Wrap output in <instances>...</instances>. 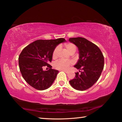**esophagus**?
Masks as SVG:
<instances>
[{"label": "esophagus", "mask_w": 122, "mask_h": 122, "mask_svg": "<svg viewBox=\"0 0 122 122\" xmlns=\"http://www.w3.org/2000/svg\"><path fill=\"white\" fill-rule=\"evenodd\" d=\"M62 71H63L64 72H65V73H67V74L69 73V71H65V70H63Z\"/></svg>", "instance_id": "1"}]
</instances>
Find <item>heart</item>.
<instances>
[{
	"label": "heart",
	"mask_w": 122,
	"mask_h": 122,
	"mask_svg": "<svg viewBox=\"0 0 122 122\" xmlns=\"http://www.w3.org/2000/svg\"><path fill=\"white\" fill-rule=\"evenodd\" d=\"M65 46L68 51L71 54H74L76 51V49H77V47L73 43H68V44L65 45ZM60 50V48L59 46H56L54 48L52 54L53 59L57 58ZM72 64H73V62L71 61H65L62 60H60L55 62L54 64V67L55 69H57L67 70L68 69V68Z\"/></svg>",
	"instance_id": "b5f03b06"
}]
</instances>
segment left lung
Masks as SVG:
<instances>
[{
	"instance_id": "1",
	"label": "left lung",
	"mask_w": 122,
	"mask_h": 122,
	"mask_svg": "<svg viewBox=\"0 0 122 122\" xmlns=\"http://www.w3.org/2000/svg\"><path fill=\"white\" fill-rule=\"evenodd\" d=\"M69 41L78 47L79 60L74 67L81 70L75 73L70 84L80 91L86 90L97 81L104 68V56L98 46L84 38H69Z\"/></svg>"
}]
</instances>
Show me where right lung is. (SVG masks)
Returning <instances> with one entry per match:
<instances>
[{
    "label": "right lung",
    "mask_w": 122,
    "mask_h": 122,
    "mask_svg": "<svg viewBox=\"0 0 122 122\" xmlns=\"http://www.w3.org/2000/svg\"><path fill=\"white\" fill-rule=\"evenodd\" d=\"M64 41V38L38 40L25 47L19 56V66L27 83L39 90H45L51 86L59 71L51 69L49 63L52 60L54 49ZM45 66L49 67L48 71H43Z\"/></svg>",
    "instance_id": "right-lung-1"
}]
</instances>
